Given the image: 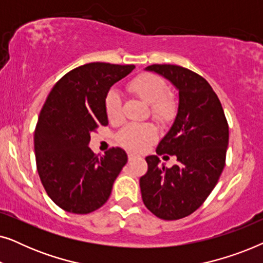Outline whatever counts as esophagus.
<instances>
[{
  "label": "esophagus",
  "instance_id": "34e87169",
  "mask_svg": "<svg viewBox=\"0 0 263 263\" xmlns=\"http://www.w3.org/2000/svg\"><path fill=\"white\" fill-rule=\"evenodd\" d=\"M134 158H135V154H133V153H129V154H128V160H129V161L134 159Z\"/></svg>",
  "mask_w": 263,
  "mask_h": 263
}]
</instances>
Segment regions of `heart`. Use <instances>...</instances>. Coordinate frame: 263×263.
<instances>
[{"mask_svg":"<svg viewBox=\"0 0 263 263\" xmlns=\"http://www.w3.org/2000/svg\"><path fill=\"white\" fill-rule=\"evenodd\" d=\"M129 89L151 107V116L159 123H170L177 114V103L170 97L163 79L152 74H142L135 78ZM105 111L110 122L117 123L122 120V98L116 89H111L105 98ZM157 129L152 124H128L118 134V140L132 151H143L156 141Z\"/></svg>","mask_w":263,"mask_h":263,"instance_id":"heart-1","label":"heart"}]
</instances>
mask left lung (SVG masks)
<instances>
[{"label": "left lung", "instance_id": "obj_1", "mask_svg": "<svg viewBox=\"0 0 263 263\" xmlns=\"http://www.w3.org/2000/svg\"><path fill=\"white\" fill-rule=\"evenodd\" d=\"M145 69L161 75L178 91L174 124L156 152L176 155L179 163L167 169L157 156L146 157L148 170L140 178L141 196L158 218L177 220L195 212L218 183L225 166L229 125L218 96L199 74L175 64Z\"/></svg>", "mask_w": 263, "mask_h": 263}]
</instances>
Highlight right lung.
<instances>
[{
    "label": "right lung",
    "instance_id": "add662e5",
    "mask_svg": "<svg viewBox=\"0 0 263 263\" xmlns=\"http://www.w3.org/2000/svg\"><path fill=\"white\" fill-rule=\"evenodd\" d=\"M135 66L93 62L70 70L49 93L34 130L38 175L62 210L87 214L109 199L127 153L112 147L98 157L88 147L91 132L107 125L105 98L111 86Z\"/></svg>",
    "mask_w": 263,
    "mask_h": 263
}]
</instances>
